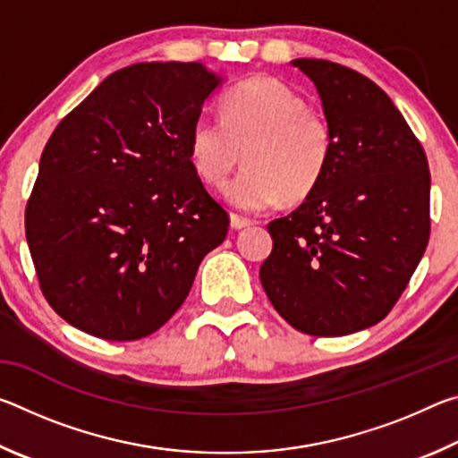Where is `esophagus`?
I'll list each match as a JSON object with an SVG mask.
<instances>
[{
  "instance_id": "34e87169",
  "label": "esophagus",
  "mask_w": 458,
  "mask_h": 458,
  "mask_svg": "<svg viewBox=\"0 0 458 458\" xmlns=\"http://www.w3.org/2000/svg\"><path fill=\"white\" fill-rule=\"evenodd\" d=\"M252 220L250 218H244V216H238V214H230V226L234 230H242V228H248L252 226Z\"/></svg>"
}]
</instances>
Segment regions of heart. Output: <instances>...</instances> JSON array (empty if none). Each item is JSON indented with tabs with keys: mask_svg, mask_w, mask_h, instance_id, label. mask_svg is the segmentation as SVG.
<instances>
[{
	"mask_svg": "<svg viewBox=\"0 0 458 458\" xmlns=\"http://www.w3.org/2000/svg\"><path fill=\"white\" fill-rule=\"evenodd\" d=\"M333 133L305 98L270 76H254L222 98V117L199 113L190 129V157L210 185L226 182L240 161L246 167L224 188V198L246 212L305 199L327 172Z\"/></svg>",
	"mask_w": 458,
	"mask_h": 458,
	"instance_id": "b5f03b06",
	"label": "heart"
}]
</instances>
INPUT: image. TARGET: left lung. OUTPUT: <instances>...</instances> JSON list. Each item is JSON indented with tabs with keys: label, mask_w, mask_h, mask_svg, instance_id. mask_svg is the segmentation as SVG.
Instances as JSON below:
<instances>
[{
	"label": "left lung",
	"mask_w": 458,
	"mask_h": 458,
	"mask_svg": "<svg viewBox=\"0 0 458 458\" xmlns=\"http://www.w3.org/2000/svg\"><path fill=\"white\" fill-rule=\"evenodd\" d=\"M313 81L333 133L327 172L268 224L260 283L283 319L317 337L350 335L392 311L430 236L422 145L368 76L329 60L291 62Z\"/></svg>",
	"instance_id": "8db88e82"
}]
</instances>
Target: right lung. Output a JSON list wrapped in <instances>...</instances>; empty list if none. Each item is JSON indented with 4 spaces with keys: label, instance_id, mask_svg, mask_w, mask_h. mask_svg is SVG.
Wrapping results in <instances>:
<instances>
[{
    "label": "right lung",
    "instance_id": "right-lung-1",
    "mask_svg": "<svg viewBox=\"0 0 458 458\" xmlns=\"http://www.w3.org/2000/svg\"><path fill=\"white\" fill-rule=\"evenodd\" d=\"M220 82L199 62H141L106 76L54 129L26 238L46 301L72 327L151 335L224 242L230 218L190 157V129Z\"/></svg>",
    "mask_w": 458,
    "mask_h": 458
}]
</instances>
